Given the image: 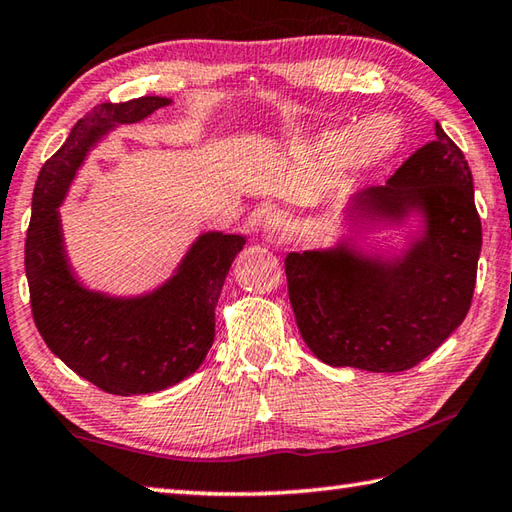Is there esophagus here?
Masks as SVG:
<instances>
[{
    "mask_svg": "<svg viewBox=\"0 0 512 512\" xmlns=\"http://www.w3.org/2000/svg\"><path fill=\"white\" fill-rule=\"evenodd\" d=\"M290 230H293V224L284 213H270L264 222V235L268 242L273 244H286L290 239Z\"/></svg>",
    "mask_w": 512,
    "mask_h": 512,
    "instance_id": "1",
    "label": "esophagus"
}]
</instances>
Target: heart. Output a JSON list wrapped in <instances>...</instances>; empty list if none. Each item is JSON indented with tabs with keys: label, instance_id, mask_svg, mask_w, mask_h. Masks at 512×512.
I'll return each mask as SVG.
<instances>
[{
	"label": "heart",
	"instance_id": "obj_1",
	"mask_svg": "<svg viewBox=\"0 0 512 512\" xmlns=\"http://www.w3.org/2000/svg\"><path fill=\"white\" fill-rule=\"evenodd\" d=\"M399 139H402V128L393 119L373 117L355 128L328 130L317 139L315 150L326 159L342 162L350 170H364L393 153Z\"/></svg>",
	"mask_w": 512,
	"mask_h": 512
}]
</instances>
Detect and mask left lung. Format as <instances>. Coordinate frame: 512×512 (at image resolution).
<instances>
[{
	"label": "left lung",
	"mask_w": 512,
	"mask_h": 512,
	"mask_svg": "<svg viewBox=\"0 0 512 512\" xmlns=\"http://www.w3.org/2000/svg\"><path fill=\"white\" fill-rule=\"evenodd\" d=\"M386 186L353 197L348 217L422 210L424 237L397 262H373L339 246L286 257L290 306L306 346L330 366L402 373L435 353L473 302L482 222L473 175L442 126Z\"/></svg>",
	"instance_id": "1"
}]
</instances>
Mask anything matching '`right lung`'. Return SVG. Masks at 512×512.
Here are the masks:
<instances>
[{"label":"right lung","instance_id":"right-lung-1","mask_svg":"<svg viewBox=\"0 0 512 512\" xmlns=\"http://www.w3.org/2000/svg\"><path fill=\"white\" fill-rule=\"evenodd\" d=\"M166 104V97L97 104L39 170L33 193L26 277L35 326L70 370L113 395L157 393L202 366L228 268L246 244L242 235L206 233L170 282L135 299L90 293L70 275L57 206L86 150L113 124L139 122Z\"/></svg>","mask_w":512,"mask_h":512}]
</instances>
